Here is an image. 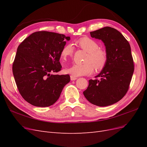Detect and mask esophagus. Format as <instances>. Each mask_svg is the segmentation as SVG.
I'll list each match as a JSON object with an SVG mask.
<instances>
[{
	"mask_svg": "<svg viewBox=\"0 0 147 147\" xmlns=\"http://www.w3.org/2000/svg\"><path fill=\"white\" fill-rule=\"evenodd\" d=\"M77 79V77H74V76H72V75H71V76H70V80H72V81L76 80Z\"/></svg>",
	"mask_w": 147,
	"mask_h": 147,
	"instance_id": "obj_1",
	"label": "esophagus"
}]
</instances>
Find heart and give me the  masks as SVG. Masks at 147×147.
I'll return each instance as SVG.
<instances>
[{"mask_svg": "<svg viewBox=\"0 0 147 147\" xmlns=\"http://www.w3.org/2000/svg\"><path fill=\"white\" fill-rule=\"evenodd\" d=\"M78 46L88 53L84 64H74L65 69L66 73L74 77L91 74L94 68L96 70H101L104 68L108 60L107 51L99 48V43L90 37H83L77 41ZM74 48L72 44L68 43L62 49L61 57L67 60L72 56Z\"/></svg>", "mask_w": 147, "mask_h": 147, "instance_id": "1", "label": "heart"}]
</instances>
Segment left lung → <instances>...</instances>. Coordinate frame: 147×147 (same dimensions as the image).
<instances>
[{"instance_id":"8db88e82","label":"left lung","mask_w":147,"mask_h":147,"mask_svg":"<svg viewBox=\"0 0 147 147\" xmlns=\"http://www.w3.org/2000/svg\"><path fill=\"white\" fill-rule=\"evenodd\" d=\"M90 35L104 43L108 60L96 79L89 80L83 94L97 106L112 105L121 100L129 88L134 70L131 47L121 32L108 26L92 31Z\"/></svg>"}]
</instances>
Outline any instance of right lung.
<instances>
[{"label": "right lung", "instance_id": "right-lung-1", "mask_svg": "<svg viewBox=\"0 0 147 147\" xmlns=\"http://www.w3.org/2000/svg\"><path fill=\"white\" fill-rule=\"evenodd\" d=\"M70 37L48 31L30 35L18 47L12 70L20 94L29 104L45 107L59 99L69 75H57L62 49ZM55 73V74H53Z\"/></svg>", "mask_w": 147, "mask_h": 147}]
</instances>
